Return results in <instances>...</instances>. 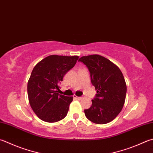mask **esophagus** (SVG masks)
<instances>
[{
  "instance_id": "esophagus-1",
  "label": "esophagus",
  "mask_w": 153,
  "mask_h": 153,
  "mask_svg": "<svg viewBox=\"0 0 153 153\" xmlns=\"http://www.w3.org/2000/svg\"><path fill=\"white\" fill-rule=\"evenodd\" d=\"M74 99H78V100H80V99H82V97H76V96H74Z\"/></svg>"
}]
</instances>
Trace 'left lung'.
Here are the masks:
<instances>
[{
	"mask_svg": "<svg viewBox=\"0 0 153 153\" xmlns=\"http://www.w3.org/2000/svg\"><path fill=\"white\" fill-rule=\"evenodd\" d=\"M88 67L91 82L97 94L86 117L96 124H106L117 117L123 108L126 85L120 68L105 57L99 54L84 56L79 59Z\"/></svg>",
	"mask_w": 153,
	"mask_h": 153,
	"instance_id": "left-lung-1",
	"label": "left lung"
}]
</instances>
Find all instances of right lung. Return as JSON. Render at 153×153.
I'll use <instances>...</instances> for the list:
<instances>
[{"instance_id": "right-lung-1", "label": "right lung", "mask_w": 153, "mask_h": 153, "mask_svg": "<svg viewBox=\"0 0 153 153\" xmlns=\"http://www.w3.org/2000/svg\"><path fill=\"white\" fill-rule=\"evenodd\" d=\"M79 56L50 55L34 67L27 85L32 109L43 121L55 123L67 116L73 97L59 94V83L75 65Z\"/></svg>"}]
</instances>
